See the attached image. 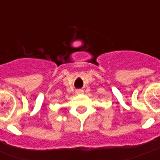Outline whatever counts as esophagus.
I'll return each mask as SVG.
<instances>
[{
  "label": "esophagus",
  "instance_id": "esophagus-1",
  "mask_svg": "<svg viewBox=\"0 0 160 160\" xmlns=\"http://www.w3.org/2000/svg\"><path fill=\"white\" fill-rule=\"evenodd\" d=\"M83 92H84V91H83L82 90H75V93H76L77 95H80V94H83Z\"/></svg>",
  "mask_w": 160,
  "mask_h": 160
}]
</instances>
